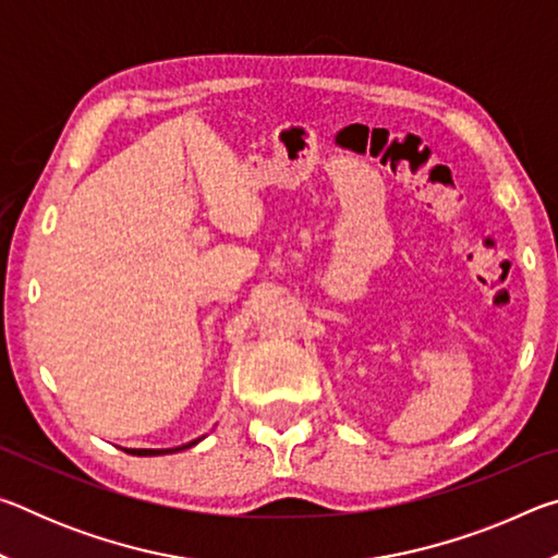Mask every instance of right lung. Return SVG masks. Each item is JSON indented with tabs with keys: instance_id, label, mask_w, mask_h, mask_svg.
Wrapping results in <instances>:
<instances>
[{
	"instance_id": "obj_1",
	"label": "right lung",
	"mask_w": 558,
	"mask_h": 558,
	"mask_svg": "<svg viewBox=\"0 0 558 558\" xmlns=\"http://www.w3.org/2000/svg\"><path fill=\"white\" fill-rule=\"evenodd\" d=\"M199 440H192V442H186V446H179V448H159V450H153V448H125V452H130V456H167V452H177V450L192 448Z\"/></svg>"
}]
</instances>
